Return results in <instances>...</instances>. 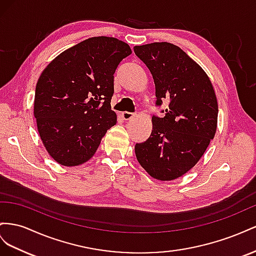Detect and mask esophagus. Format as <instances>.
Wrapping results in <instances>:
<instances>
[{
  "label": "esophagus",
  "mask_w": 256,
  "mask_h": 256,
  "mask_svg": "<svg viewBox=\"0 0 256 256\" xmlns=\"http://www.w3.org/2000/svg\"><path fill=\"white\" fill-rule=\"evenodd\" d=\"M121 116H122V118L124 119V120H130V119H132L133 116H134V114H132V112H122L121 114Z\"/></svg>",
  "instance_id": "esophagus-1"
}]
</instances>
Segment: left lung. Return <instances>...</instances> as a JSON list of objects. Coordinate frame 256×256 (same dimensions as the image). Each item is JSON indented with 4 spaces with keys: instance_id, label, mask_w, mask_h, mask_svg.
<instances>
[{
    "instance_id": "8db88e82",
    "label": "left lung",
    "mask_w": 256,
    "mask_h": 256,
    "mask_svg": "<svg viewBox=\"0 0 256 256\" xmlns=\"http://www.w3.org/2000/svg\"><path fill=\"white\" fill-rule=\"evenodd\" d=\"M156 84V105L170 102L163 118L152 116V132L136 144L138 163L152 178L170 181L193 168L214 140L218 100L208 75L184 50L170 42L134 47Z\"/></svg>"
}]
</instances>
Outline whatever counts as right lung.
Masks as SVG:
<instances>
[{"mask_svg":"<svg viewBox=\"0 0 256 256\" xmlns=\"http://www.w3.org/2000/svg\"><path fill=\"white\" fill-rule=\"evenodd\" d=\"M130 54L126 42L98 36L63 51L42 70L34 116L42 144L56 163H86L116 123L110 106L114 74Z\"/></svg>","mask_w":256,"mask_h":256,"instance_id":"1","label":"right lung"}]
</instances>
